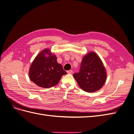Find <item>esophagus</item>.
<instances>
[{
	"mask_svg": "<svg viewBox=\"0 0 134 134\" xmlns=\"http://www.w3.org/2000/svg\"><path fill=\"white\" fill-rule=\"evenodd\" d=\"M67 72H68V74H72V70H68V71H67Z\"/></svg>",
	"mask_w": 134,
	"mask_h": 134,
	"instance_id": "obj_1",
	"label": "esophagus"
}]
</instances>
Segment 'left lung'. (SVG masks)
<instances>
[{
	"mask_svg": "<svg viewBox=\"0 0 134 134\" xmlns=\"http://www.w3.org/2000/svg\"><path fill=\"white\" fill-rule=\"evenodd\" d=\"M73 76L82 90L93 93L103 86L107 72L99 56L94 52H90L83 57L80 71L74 73Z\"/></svg>",
	"mask_w": 134,
	"mask_h": 134,
	"instance_id": "8db88e82",
	"label": "left lung"
}]
</instances>
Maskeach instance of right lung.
Instances as JSON below:
<instances>
[{"label":"right lung","mask_w":134,"mask_h":134,"mask_svg":"<svg viewBox=\"0 0 134 134\" xmlns=\"http://www.w3.org/2000/svg\"><path fill=\"white\" fill-rule=\"evenodd\" d=\"M66 74L62 65L58 63L57 58L49 48L43 50L36 56L29 70V77L32 82L44 88L56 86L62 76Z\"/></svg>","instance_id":"obj_1"}]
</instances>
